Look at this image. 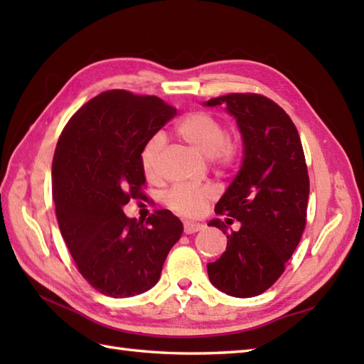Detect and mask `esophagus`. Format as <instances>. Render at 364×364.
<instances>
[{"label": "esophagus", "instance_id": "esophagus-1", "mask_svg": "<svg viewBox=\"0 0 364 364\" xmlns=\"http://www.w3.org/2000/svg\"><path fill=\"white\" fill-rule=\"evenodd\" d=\"M183 230L186 235H192V233H197V231H200V230H203V225L197 222H184Z\"/></svg>", "mask_w": 364, "mask_h": 364}]
</instances>
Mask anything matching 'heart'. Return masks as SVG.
Masks as SVG:
<instances>
[{"label":"heart","instance_id":"b5f03b06","mask_svg":"<svg viewBox=\"0 0 364 364\" xmlns=\"http://www.w3.org/2000/svg\"><path fill=\"white\" fill-rule=\"evenodd\" d=\"M176 134L205 156H210L213 164L222 170L235 167L239 158V149L235 141L227 136L223 123L210 112H191L176 125ZM164 145L161 134H154L145 142L141 150V167L146 178L154 180L158 175L159 153ZM214 197L210 186H176L166 196V205L170 210L183 215H198L205 210L208 200Z\"/></svg>","mask_w":364,"mask_h":364}]
</instances>
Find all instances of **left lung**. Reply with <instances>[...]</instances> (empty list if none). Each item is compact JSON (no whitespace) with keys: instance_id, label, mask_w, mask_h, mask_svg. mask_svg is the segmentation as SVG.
Segmentation results:
<instances>
[{"instance_id":"obj_1","label":"left lung","mask_w":364,"mask_h":364,"mask_svg":"<svg viewBox=\"0 0 364 364\" xmlns=\"http://www.w3.org/2000/svg\"><path fill=\"white\" fill-rule=\"evenodd\" d=\"M205 105H227L244 141L242 167L214 210L241 227L227 233L220 219L208 223L227 235L208 277L228 296L255 297L282 277L304 235L310 194L304 149L289 115L264 95L228 94Z\"/></svg>"}]
</instances>
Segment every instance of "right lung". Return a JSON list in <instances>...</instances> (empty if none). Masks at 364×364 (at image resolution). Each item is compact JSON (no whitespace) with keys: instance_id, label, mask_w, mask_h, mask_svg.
I'll list each match as a JSON object with an SVG mask.
<instances>
[{"instance_id":"1","label":"right lung","mask_w":364,"mask_h":364,"mask_svg":"<svg viewBox=\"0 0 364 364\" xmlns=\"http://www.w3.org/2000/svg\"><path fill=\"white\" fill-rule=\"evenodd\" d=\"M176 115L153 95L107 90L67 122L53 158V200L60 235L80 274L114 299L137 296L159 280L183 233L168 210L128 219L129 200H145L141 150Z\"/></svg>"}]
</instances>
